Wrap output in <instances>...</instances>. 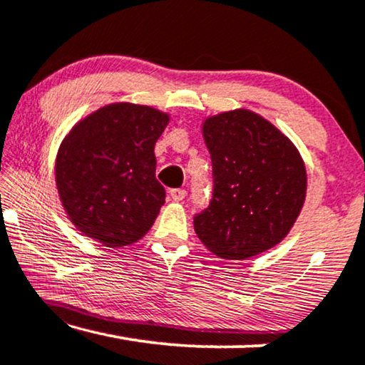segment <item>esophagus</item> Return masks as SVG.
<instances>
[{
    "mask_svg": "<svg viewBox=\"0 0 365 365\" xmlns=\"http://www.w3.org/2000/svg\"><path fill=\"white\" fill-rule=\"evenodd\" d=\"M169 194H171V197L174 199V201H182V199L187 196L186 189H179V187L171 189V191H169Z\"/></svg>",
    "mask_w": 365,
    "mask_h": 365,
    "instance_id": "34e87169",
    "label": "esophagus"
}]
</instances>
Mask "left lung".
<instances>
[{
  "mask_svg": "<svg viewBox=\"0 0 365 365\" xmlns=\"http://www.w3.org/2000/svg\"><path fill=\"white\" fill-rule=\"evenodd\" d=\"M202 134L212 161V196L194 216L197 237L224 259H246L276 246L306 197L297 149L247 109L206 119Z\"/></svg>",
  "mask_w": 365,
  "mask_h": 365,
  "instance_id": "obj_1",
  "label": "left lung"
}]
</instances>
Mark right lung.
Masks as SVG:
<instances>
[{
  "mask_svg": "<svg viewBox=\"0 0 365 365\" xmlns=\"http://www.w3.org/2000/svg\"><path fill=\"white\" fill-rule=\"evenodd\" d=\"M169 118L118 103L73 128L59 148L56 184L74 226L106 246H128L156 221L166 199L154 144Z\"/></svg>",
  "mask_w": 365,
  "mask_h": 365,
  "instance_id": "add662e5",
  "label": "right lung"
}]
</instances>
